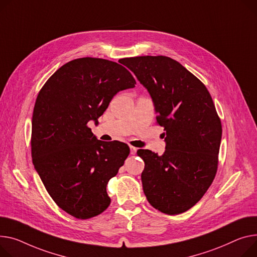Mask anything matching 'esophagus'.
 <instances>
[{
	"label": "esophagus",
	"mask_w": 257,
	"mask_h": 257,
	"mask_svg": "<svg viewBox=\"0 0 257 257\" xmlns=\"http://www.w3.org/2000/svg\"><path fill=\"white\" fill-rule=\"evenodd\" d=\"M129 148H130V154H131V155H135L136 151H138V149H136L135 147H132V146H130Z\"/></svg>",
	"instance_id": "esophagus-1"
}]
</instances>
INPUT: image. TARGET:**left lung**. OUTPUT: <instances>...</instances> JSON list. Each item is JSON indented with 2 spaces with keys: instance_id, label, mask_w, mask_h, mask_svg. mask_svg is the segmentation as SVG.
Here are the masks:
<instances>
[{
  "instance_id": "8db88e82",
  "label": "left lung",
  "mask_w": 257,
  "mask_h": 257,
  "mask_svg": "<svg viewBox=\"0 0 257 257\" xmlns=\"http://www.w3.org/2000/svg\"><path fill=\"white\" fill-rule=\"evenodd\" d=\"M123 64L148 90L165 130L163 155L138 151L145 161V195L162 213H184L207 192L217 173L222 127L213 99L206 85L168 57L126 58Z\"/></svg>"
}]
</instances>
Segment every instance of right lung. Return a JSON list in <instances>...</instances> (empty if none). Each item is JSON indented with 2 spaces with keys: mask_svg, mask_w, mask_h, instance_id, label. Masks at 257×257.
Instances as JSON below:
<instances>
[{
  "mask_svg": "<svg viewBox=\"0 0 257 257\" xmlns=\"http://www.w3.org/2000/svg\"><path fill=\"white\" fill-rule=\"evenodd\" d=\"M136 81L125 67L97 58L63 65L40 90L32 118V158L48 194L78 219L105 211L108 181L128 157L129 147L101 142L88 127L98 122L119 91Z\"/></svg>",
  "mask_w": 257,
  "mask_h": 257,
  "instance_id": "add662e5",
  "label": "right lung"
}]
</instances>
